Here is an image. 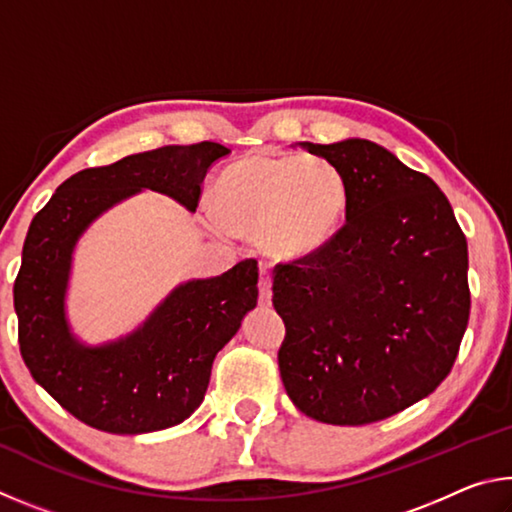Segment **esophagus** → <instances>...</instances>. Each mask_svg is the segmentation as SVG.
Here are the masks:
<instances>
[{"instance_id": "esophagus-1", "label": "esophagus", "mask_w": 512, "mask_h": 512, "mask_svg": "<svg viewBox=\"0 0 512 512\" xmlns=\"http://www.w3.org/2000/svg\"><path fill=\"white\" fill-rule=\"evenodd\" d=\"M271 298H273V291H271V273L262 268L259 271V305L268 307L271 305Z\"/></svg>"}]
</instances>
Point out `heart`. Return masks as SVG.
I'll use <instances>...</instances> for the list:
<instances>
[{"label": "heart", "mask_w": 512, "mask_h": 512, "mask_svg": "<svg viewBox=\"0 0 512 512\" xmlns=\"http://www.w3.org/2000/svg\"><path fill=\"white\" fill-rule=\"evenodd\" d=\"M210 223L257 235L268 257L300 262L343 228L350 185L332 160L298 153H250L230 162L214 185Z\"/></svg>", "instance_id": "heart-1"}]
</instances>
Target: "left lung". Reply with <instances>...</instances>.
Returning a JSON list of instances; mask_svg holds the SVG:
<instances>
[{
	"label": "left lung",
	"instance_id": "left-lung-1",
	"mask_svg": "<svg viewBox=\"0 0 512 512\" xmlns=\"http://www.w3.org/2000/svg\"><path fill=\"white\" fill-rule=\"evenodd\" d=\"M350 185L345 225L307 259L277 264V363L298 409L357 427L409 409L452 370L470 318L467 241L447 196L370 140L302 144Z\"/></svg>",
	"mask_w": 512,
	"mask_h": 512
}]
</instances>
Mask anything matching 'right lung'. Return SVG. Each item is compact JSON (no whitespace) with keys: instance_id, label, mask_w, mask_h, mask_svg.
<instances>
[{"instance_id":"obj_1","label":"right lung","mask_w":512,"mask_h":512,"mask_svg":"<svg viewBox=\"0 0 512 512\" xmlns=\"http://www.w3.org/2000/svg\"><path fill=\"white\" fill-rule=\"evenodd\" d=\"M216 142L135 153L67 178L33 216L13 287L22 359L74 418L108 433L176 427L201 406L212 363L257 307L255 259L178 284L144 323L115 341L83 343L67 318L74 248L110 207L151 189L196 212Z\"/></svg>"}]
</instances>
